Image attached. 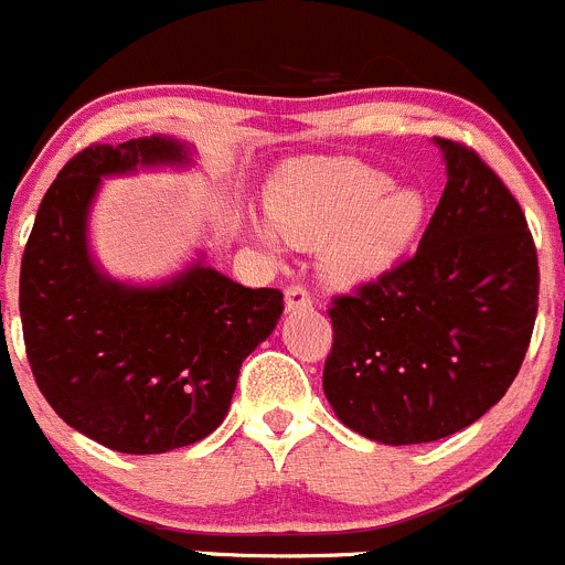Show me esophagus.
<instances>
[{
  "mask_svg": "<svg viewBox=\"0 0 565 565\" xmlns=\"http://www.w3.org/2000/svg\"><path fill=\"white\" fill-rule=\"evenodd\" d=\"M313 305L310 291L302 286H288L286 288V310L288 313H297V310H308Z\"/></svg>",
  "mask_w": 565,
  "mask_h": 565,
  "instance_id": "34e87169",
  "label": "esophagus"
}]
</instances>
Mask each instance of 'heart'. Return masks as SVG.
Masks as SVG:
<instances>
[{"instance_id":"1","label":"heart","mask_w":565,"mask_h":565,"mask_svg":"<svg viewBox=\"0 0 565 565\" xmlns=\"http://www.w3.org/2000/svg\"><path fill=\"white\" fill-rule=\"evenodd\" d=\"M271 230L252 224L249 238L266 252L279 238L319 246L321 274L332 286L354 288L394 271L427 222V196L394 188V177L352 158L294 160L274 171L263 191Z\"/></svg>"}]
</instances>
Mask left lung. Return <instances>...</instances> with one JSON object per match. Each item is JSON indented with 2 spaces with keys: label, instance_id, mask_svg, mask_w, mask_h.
<instances>
[{
  "label": "left lung",
  "instance_id": "obj_1",
  "mask_svg": "<svg viewBox=\"0 0 565 565\" xmlns=\"http://www.w3.org/2000/svg\"><path fill=\"white\" fill-rule=\"evenodd\" d=\"M433 141L447 188L416 255L327 310V402L388 447L447 438L491 411L539 313V255L519 202L475 149Z\"/></svg>",
  "mask_w": 565,
  "mask_h": 565
}]
</instances>
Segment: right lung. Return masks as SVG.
<instances>
[{"label":"right lung","instance_id":"add662e5","mask_svg":"<svg viewBox=\"0 0 565 565\" xmlns=\"http://www.w3.org/2000/svg\"><path fill=\"white\" fill-rule=\"evenodd\" d=\"M191 163V147L171 136L83 149L46 191L21 257L38 388L68 427L125 455L207 438L227 416L241 363L282 316L277 288H244L205 255L152 286L113 279L94 260L88 218L102 177Z\"/></svg>","mask_w":565,"mask_h":565}]
</instances>
